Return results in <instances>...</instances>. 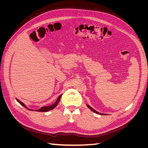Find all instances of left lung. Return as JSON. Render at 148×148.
<instances>
[{
	"label": "left lung",
	"instance_id": "8db88e82",
	"mask_svg": "<svg viewBox=\"0 0 148 148\" xmlns=\"http://www.w3.org/2000/svg\"><path fill=\"white\" fill-rule=\"evenodd\" d=\"M87 106H88V107H89V109H90L92 112H94L95 113H96V114H99V115H104V114H101V113H99V112H96L95 109H93L91 107H90L89 106H88V105H87Z\"/></svg>",
	"mask_w": 148,
	"mask_h": 148
}]
</instances>
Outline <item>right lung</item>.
<instances>
[{
  "instance_id": "right-lung-1",
  "label": "right lung",
  "mask_w": 148,
  "mask_h": 148,
  "mask_svg": "<svg viewBox=\"0 0 148 148\" xmlns=\"http://www.w3.org/2000/svg\"><path fill=\"white\" fill-rule=\"evenodd\" d=\"M61 96H62V95H60V96H59V97L57 98V99L56 102L53 104H52V105H51V106H49L42 107H41V109H38V110H36V111H37V112H47V111H49V110H52L53 108H55V107L57 106L58 103H59V101H60V97H61ZM16 101H17L18 102L21 106H23L24 107H25L26 109H28V110H31V109H28L27 107H26V106L23 104V102H21V101H20L18 99H16Z\"/></svg>"
}]
</instances>
